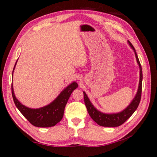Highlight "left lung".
Masks as SVG:
<instances>
[{
    "label": "left lung",
    "mask_w": 157,
    "mask_h": 157,
    "mask_svg": "<svg viewBox=\"0 0 157 157\" xmlns=\"http://www.w3.org/2000/svg\"><path fill=\"white\" fill-rule=\"evenodd\" d=\"M128 43L130 45V46L134 50L135 56H136V61L140 66V82H139V87L137 92L134 100L131 101L130 105L128 106L126 109H125L121 112L116 113H102L101 111H98L96 108L92 105L91 101L89 100V97L86 95V92L83 91L84 96V102L85 105L87 108V111L89 112L90 117L92 118V120L95 122H97L99 125L104 126V127H117V126L121 125L123 124L126 120H128L134 111L137 109L139 104H140V100H141V94H142V66L140 64V60L136 55V50L133 45L131 44L129 40H128Z\"/></svg>",
    "instance_id": "1"
}]
</instances>
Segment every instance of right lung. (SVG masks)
<instances>
[{
  "label": "right lung",
  "instance_id": "1",
  "mask_svg": "<svg viewBox=\"0 0 157 157\" xmlns=\"http://www.w3.org/2000/svg\"><path fill=\"white\" fill-rule=\"evenodd\" d=\"M17 63V62H16ZM16 63L15 65V69ZM13 69V71H14ZM12 71V75H13ZM78 87L76 82H71L61 91L57 98L48 105L39 109H30L21 104L16 98L12 84V94L16 107L32 125L36 127L48 128L55 126L62 120L65 107L72 91Z\"/></svg>",
  "mask_w": 157,
  "mask_h": 157
}]
</instances>
